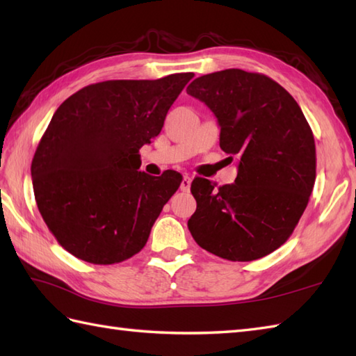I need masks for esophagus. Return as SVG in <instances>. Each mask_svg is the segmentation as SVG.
<instances>
[{
  "instance_id": "esophagus-1",
  "label": "esophagus",
  "mask_w": 356,
  "mask_h": 356,
  "mask_svg": "<svg viewBox=\"0 0 356 356\" xmlns=\"http://www.w3.org/2000/svg\"><path fill=\"white\" fill-rule=\"evenodd\" d=\"M190 188H191V177L184 176L182 182H180V190H182L184 193H188V191H190Z\"/></svg>"
}]
</instances>
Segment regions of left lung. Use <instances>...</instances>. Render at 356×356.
I'll list each match as a JSON object with an SVG mask.
<instances>
[{
    "label": "left lung",
    "instance_id": "1",
    "mask_svg": "<svg viewBox=\"0 0 356 356\" xmlns=\"http://www.w3.org/2000/svg\"><path fill=\"white\" fill-rule=\"evenodd\" d=\"M186 93L214 113L220 148L238 159L231 185L216 191L208 179L193 180V238L231 261L274 252L298 225L315 184V140L303 111L278 82L240 69L194 79Z\"/></svg>",
    "mask_w": 356,
    "mask_h": 356
}]
</instances>
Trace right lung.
<instances>
[{
	"mask_svg": "<svg viewBox=\"0 0 356 356\" xmlns=\"http://www.w3.org/2000/svg\"><path fill=\"white\" fill-rule=\"evenodd\" d=\"M194 73L156 81H104L65 99L32 161L38 209L65 251L115 264L145 246L182 176L139 171V149L161 133L172 102Z\"/></svg>",
	"mask_w": 356,
	"mask_h": 356,
	"instance_id": "1",
	"label": "right lung"
}]
</instances>
